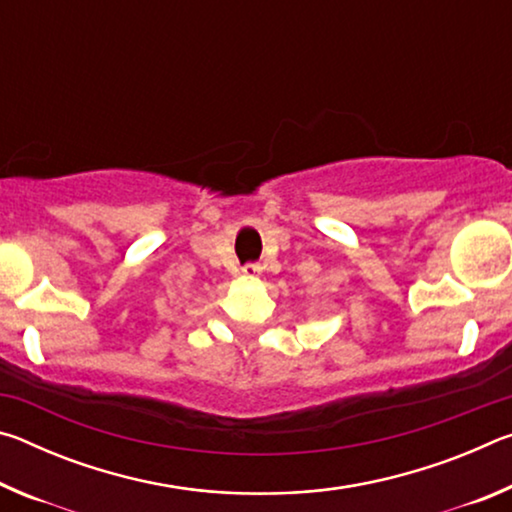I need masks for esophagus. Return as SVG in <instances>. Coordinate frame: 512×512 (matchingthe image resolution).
<instances>
[{"label":"esophagus","mask_w":512,"mask_h":512,"mask_svg":"<svg viewBox=\"0 0 512 512\" xmlns=\"http://www.w3.org/2000/svg\"><path fill=\"white\" fill-rule=\"evenodd\" d=\"M241 273H244V277H259V275H262V266H259V264H246L244 268H241Z\"/></svg>","instance_id":"obj_1"}]
</instances>
